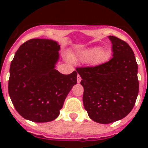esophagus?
<instances>
[{"mask_svg": "<svg viewBox=\"0 0 148 148\" xmlns=\"http://www.w3.org/2000/svg\"><path fill=\"white\" fill-rule=\"evenodd\" d=\"M81 80H82V78H81L80 75H78V76H77V82H78V83H80Z\"/></svg>", "mask_w": 148, "mask_h": 148, "instance_id": "obj_1", "label": "esophagus"}]
</instances>
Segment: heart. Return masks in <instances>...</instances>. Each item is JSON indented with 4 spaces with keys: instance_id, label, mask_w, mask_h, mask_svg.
I'll return each mask as SVG.
<instances>
[{
    "instance_id": "1",
    "label": "heart",
    "mask_w": 148,
    "mask_h": 148,
    "mask_svg": "<svg viewBox=\"0 0 148 148\" xmlns=\"http://www.w3.org/2000/svg\"><path fill=\"white\" fill-rule=\"evenodd\" d=\"M70 57L73 61H79L84 63L90 62L92 64H97L106 59L108 57V53L101 49V47H92L79 49Z\"/></svg>"
}]
</instances>
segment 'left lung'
<instances>
[{
  "instance_id": "left-lung-1",
  "label": "left lung",
  "mask_w": 148,
  "mask_h": 148,
  "mask_svg": "<svg viewBox=\"0 0 148 148\" xmlns=\"http://www.w3.org/2000/svg\"><path fill=\"white\" fill-rule=\"evenodd\" d=\"M113 58L94 67L77 68L84 87L83 104L92 121L109 124L122 119L132 110L138 93V64L125 41L108 37Z\"/></svg>"
}]
</instances>
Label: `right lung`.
<instances>
[{"instance_id":"add662e5","label":"right lung","mask_w":148,"mask_h":148,"mask_svg":"<svg viewBox=\"0 0 148 148\" xmlns=\"http://www.w3.org/2000/svg\"><path fill=\"white\" fill-rule=\"evenodd\" d=\"M60 45L56 40L34 38L15 53L10 69L8 90L19 114L34 122L56 119L71 89L77 72L64 75L56 70Z\"/></svg>"}]
</instances>
